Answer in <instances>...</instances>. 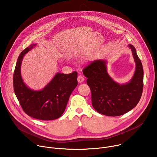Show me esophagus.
<instances>
[{"mask_svg": "<svg viewBox=\"0 0 157 157\" xmlns=\"http://www.w3.org/2000/svg\"><path fill=\"white\" fill-rule=\"evenodd\" d=\"M84 81V77L82 76H79L78 77V82L79 83H81V82H82L83 81Z\"/></svg>", "mask_w": 157, "mask_h": 157, "instance_id": "34e87169", "label": "esophagus"}]
</instances>
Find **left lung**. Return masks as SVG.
Instances as JSON below:
<instances>
[{
  "mask_svg": "<svg viewBox=\"0 0 157 157\" xmlns=\"http://www.w3.org/2000/svg\"><path fill=\"white\" fill-rule=\"evenodd\" d=\"M136 63V70L125 84L113 80L107 71V60L97 59L83 70L91 91L92 105L98 113L107 116L123 115L139 102L144 87V70L136 50L129 44Z\"/></svg>",
  "mask_w": 157,
  "mask_h": 157,
  "instance_id": "obj_1",
  "label": "left lung"
}]
</instances>
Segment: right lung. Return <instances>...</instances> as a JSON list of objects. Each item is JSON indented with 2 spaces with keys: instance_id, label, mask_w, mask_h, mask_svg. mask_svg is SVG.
Wrapping results in <instances>:
<instances>
[{
  "instance_id": "right-lung-1",
  "label": "right lung",
  "mask_w": 157,
  "mask_h": 157,
  "mask_svg": "<svg viewBox=\"0 0 157 157\" xmlns=\"http://www.w3.org/2000/svg\"><path fill=\"white\" fill-rule=\"evenodd\" d=\"M36 44H32L20 54L13 73L14 92L20 104L29 116L43 121L55 120L61 116L70 96L78 86V73H57L41 90L29 87L21 75V65L25 54Z\"/></svg>"
}]
</instances>
